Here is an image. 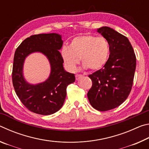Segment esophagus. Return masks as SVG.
Instances as JSON below:
<instances>
[{"mask_svg": "<svg viewBox=\"0 0 149 149\" xmlns=\"http://www.w3.org/2000/svg\"><path fill=\"white\" fill-rule=\"evenodd\" d=\"M83 77L82 75L81 74H76L75 75V79H76V80H79L80 78H81Z\"/></svg>", "mask_w": 149, "mask_h": 149, "instance_id": "34e87169", "label": "esophagus"}]
</instances>
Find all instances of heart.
I'll return each mask as SVG.
<instances>
[{
    "instance_id": "b5f03b06",
    "label": "heart",
    "mask_w": 149,
    "mask_h": 149,
    "mask_svg": "<svg viewBox=\"0 0 149 149\" xmlns=\"http://www.w3.org/2000/svg\"><path fill=\"white\" fill-rule=\"evenodd\" d=\"M110 52V44L104 37L84 35L73 39L70 47H63L61 55L70 71L76 70L80 58L84 68L95 71L101 69L107 64Z\"/></svg>"
}]
</instances>
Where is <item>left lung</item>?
<instances>
[{
  "instance_id": "left-lung-1",
  "label": "left lung",
  "mask_w": 149,
  "mask_h": 149,
  "mask_svg": "<svg viewBox=\"0 0 149 149\" xmlns=\"http://www.w3.org/2000/svg\"><path fill=\"white\" fill-rule=\"evenodd\" d=\"M110 44L109 58L101 69L89 75L92 87L87 93L95 109L104 112L119 107L132 91L136 68V56L127 37L110 27L97 31Z\"/></svg>"
}]
</instances>
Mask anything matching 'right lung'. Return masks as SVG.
I'll list each match as a JSON object with an SVG mask.
<instances>
[{"label":"right lung","instance_id":"add662e5","mask_svg":"<svg viewBox=\"0 0 149 149\" xmlns=\"http://www.w3.org/2000/svg\"><path fill=\"white\" fill-rule=\"evenodd\" d=\"M61 35L56 33L33 35L19 45L14 54L12 84L17 97L27 109L41 115H50L62 108L68 85L75 81V75L65 72L64 60L59 50L62 46ZM34 52L44 54L49 59L52 72L45 82L29 84L23 77L25 57Z\"/></svg>","mask_w":149,"mask_h":149}]
</instances>
